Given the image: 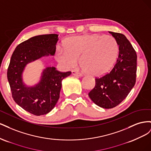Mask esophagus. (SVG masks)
I'll list each match as a JSON object with an SVG mask.
<instances>
[{
  "mask_svg": "<svg viewBox=\"0 0 151 151\" xmlns=\"http://www.w3.org/2000/svg\"><path fill=\"white\" fill-rule=\"evenodd\" d=\"M72 75H74L75 76H79V77H82L83 76V74H81V73H79L77 71L75 70H72Z\"/></svg>",
  "mask_w": 151,
  "mask_h": 151,
  "instance_id": "1",
  "label": "esophagus"
}]
</instances>
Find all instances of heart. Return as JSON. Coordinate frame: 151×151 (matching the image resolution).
Listing matches in <instances>:
<instances>
[{"instance_id": "b5f03b06", "label": "heart", "mask_w": 151, "mask_h": 151, "mask_svg": "<svg viewBox=\"0 0 151 151\" xmlns=\"http://www.w3.org/2000/svg\"><path fill=\"white\" fill-rule=\"evenodd\" d=\"M118 53L119 45L115 38L94 34L68 38L65 47L57 46L55 57L65 68L76 67L81 57V64L91 74L99 76L111 69Z\"/></svg>"}]
</instances>
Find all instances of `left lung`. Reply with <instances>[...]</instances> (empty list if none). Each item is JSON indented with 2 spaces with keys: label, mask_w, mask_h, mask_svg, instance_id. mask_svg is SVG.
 I'll return each instance as SVG.
<instances>
[{
  "label": "left lung",
  "mask_w": 151,
  "mask_h": 151,
  "mask_svg": "<svg viewBox=\"0 0 151 151\" xmlns=\"http://www.w3.org/2000/svg\"><path fill=\"white\" fill-rule=\"evenodd\" d=\"M119 45L116 62L108 74L96 78L94 88L89 93L91 99L99 107L113 108L123 101L136 81L137 54L126 36L109 31Z\"/></svg>",
  "instance_id": "left-lung-1"
}]
</instances>
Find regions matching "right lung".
I'll list each match as a JSON object with an SVG mask.
<instances>
[{
  "instance_id": "add662e5",
  "label": "right lung",
  "mask_w": 151,
  "mask_h": 151,
  "mask_svg": "<svg viewBox=\"0 0 151 151\" xmlns=\"http://www.w3.org/2000/svg\"><path fill=\"white\" fill-rule=\"evenodd\" d=\"M58 35L36 36L17 45L7 69V79L14 101L33 115H46L55 106L60 98L62 81L71 72H61L54 67L43 70L38 84L27 86L22 81V73L27 64L42 57L54 55Z\"/></svg>"
}]
</instances>
